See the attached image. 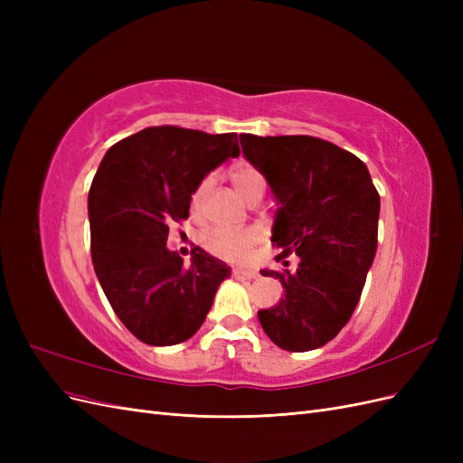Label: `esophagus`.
Masks as SVG:
<instances>
[{"instance_id":"34e87169","label":"esophagus","mask_w":463,"mask_h":463,"mask_svg":"<svg viewBox=\"0 0 463 463\" xmlns=\"http://www.w3.org/2000/svg\"><path fill=\"white\" fill-rule=\"evenodd\" d=\"M233 276L237 279H255L259 278L257 270H247V269H233Z\"/></svg>"}]
</instances>
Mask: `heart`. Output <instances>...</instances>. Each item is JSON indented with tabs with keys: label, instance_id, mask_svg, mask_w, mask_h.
Wrapping results in <instances>:
<instances>
[{
	"label": "heart",
	"instance_id": "1",
	"mask_svg": "<svg viewBox=\"0 0 463 463\" xmlns=\"http://www.w3.org/2000/svg\"><path fill=\"white\" fill-rule=\"evenodd\" d=\"M232 181L237 193H240L247 203H250L253 199H262V194L266 191V179L253 165L235 167L232 172ZM213 185H214V175L210 174L199 181V185L194 187L191 194L193 210H199L204 204ZM257 241H259V233L250 228H243V230L213 228L204 232L203 235V245L210 250V253L228 260L245 259Z\"/></svg>",
	"mask_w": 463,
	"mask_h": 463
}]
</instances>
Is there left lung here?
I'll list each match as a JSON object with an SVG mask.
<instances>
[{
  "mask_svg": "<svg viewBox=\"0 0 463 463\" xmlns=\"http://www.w3.org/2000/svg\"><path fill=\"white\" fill-rule=\"evenodd\" d=\"M245 158L266 177L279 210L272 243L299 257L296 270H260L284 286L259 311L266 335L286 352L334 340L352 318L376 253L381 197L355 154L309 135H240Z\"/></svg>",
  "mask_w": 463,
  "mask_h": 463,
  "instance_id": "left-lung-1",
  "label": "left lung"
}]
</instances>
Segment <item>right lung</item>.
I'll use <instances>...</instances> for the list:
<instances>
[{
	"label": "right lung",
	"instance_id": "right-lung-1",
	"mask_svg": "<svg viewBox=\"0 0 463 463\" xmlns=\"http://www.w3.org/2000/svg\"><path fill=\"white\" fill-rule=\"evenodd\" d=\"M235 156V133L160 125L116 143L92 179L94 272L125 328L148 345L189 340L232 274L226 262L199 247L185 262L165 241L170 223L189 218L199 181Z\"/></svg>",
	"mask_w": 463,
	"mask_h": 463
}]
</instances>
